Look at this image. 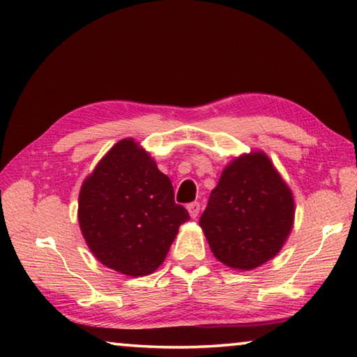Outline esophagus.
<instances>
[{"label":"esophagus","instance_id":"1","mask_svg":"<svg viewBox=\"0 0 357 357\" xmlns=\"http://www.w3.org/2000/svg\"><path fill=\"white\" fill-rule=\"evenodd\" d=\"M188 210H189L190 218H197L200 213V204L199 202H192V204L188 205Z\"/></svg>","mask_w":357,"mask_h":357}]
</instances>
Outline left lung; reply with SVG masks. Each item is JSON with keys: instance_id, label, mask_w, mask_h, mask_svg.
I'll list each match as a JSON object with an SVG mask.
<instances>
[{"instance_id": "8db88e82", "label": "left lung", "mask_w": 357, "mask_h": 357, "mask_svg": "<svg viewBox=\"0 0 357 357\" xmlns=\"http://www.w3.org/2000/svg\"><path fill=\"white\" fill-rule=\"evenodd\" d=\"M294 218L289 185L264 152H250L222 169L199 225L218 261L252 271L280 252Z\"/></svg>"}]
</instances>
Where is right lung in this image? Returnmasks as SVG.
<instances>
[{
    "instance_id": "right-lung-1",
    "label": "right lung",
    "mask_w": 357,
    "mask_h": 357,
    "mask_svg": "<svg viewBox=\"0 0 357 357\" xmlns=\"http://www.w3.org/2000/svg\"><path fill=\"white\" fill-rule=\"evenodd\" d=\"M189 220L174 204L172 181L131 137L105 153L79 190L78 222L89 250L131 278L152 274Z\"/></svg>"
}]
</instances>
